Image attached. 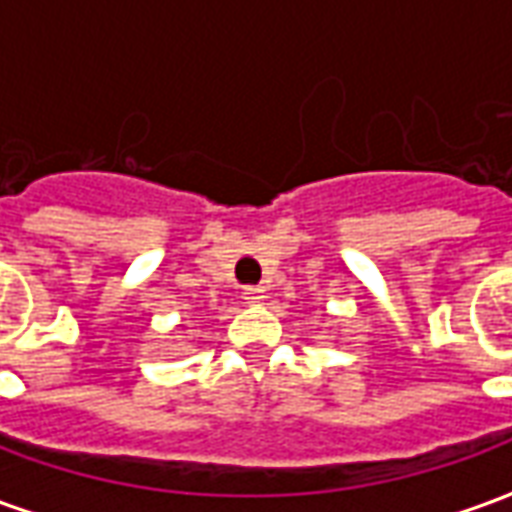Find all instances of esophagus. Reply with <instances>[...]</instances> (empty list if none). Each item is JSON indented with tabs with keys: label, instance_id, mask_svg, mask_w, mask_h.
Masks as SVG:
<instances>
[{
	"label": "esophagus",
	"instance_id": "esophagus-1",
	"mask_svg": "<svg viewBox=\"0 0 512 512\" xmlns=\"http://www.w3.org/2000/svg\"><path fill=\"white\" fill-rule=\"evenodd\" d=\"M244 299L249 301V304H257V301L266 299V290L255 288V285H249V288H244Z\"/></svg>",
	"mask_w": 512,
	"mask_h": 512
}]
</instances>
